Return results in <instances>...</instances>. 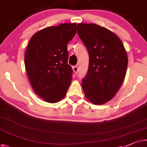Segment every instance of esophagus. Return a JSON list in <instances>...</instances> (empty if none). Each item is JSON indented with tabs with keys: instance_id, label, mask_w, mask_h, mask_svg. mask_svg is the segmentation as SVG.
I'll return each instance as SVG.
<instances>
[{
	"instance_id": "1",
	"label": "esophagus",
	"mask_w": 147,
	"mask_h": 147,
	"mask_svg": "<svg viewBox=\"0 0 147 147\" xmlns=\"http://www.w3.org/2000/svg\"><path fill=\"white\" fill-rule=\"evenodd\" d=\"M73 70H74V71L75 72L76 74H78V67L77 65H76V66H74L73 67Z\"/></svg>"
}]
</instances>
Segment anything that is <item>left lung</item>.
Wrapping results in <instances>:
<instances>
[{
    "label": "left lung",
    "mask_w": 147,
    "mask_h": 147,
    "mask_svg": "<svg viewBox=\"0 0 147 147\" xmlns=\"http://www.w3.org/2000/svg\"><path fill=\"white\" fill-rule=\"evenodd\" d=\"M77 28L89 56L82 88L89 101L101 105L113 98L124 80L128 64L126 50L120 38L105 28L80 23Z\"/></svg>",
    "instance_id": "obj_1"
}]
</instances>
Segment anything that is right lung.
I'll list each match as a JSON object with an SVG mask.
<instances>
[{"label":"right lung","instance_id":"right-lung-1","mask_svg":"<svg viewBox=\"0 0 147 147\" xmlns=\"http://www.w3.org/2000/svg\"><path fill=\"white\" fill-rule=\"evenodd\" d=\"M76 23L45 28L30 40L24 57L27 75L34 91L44 101L57 103L65 96L72 78L67 63L68 42L76 34Z\"/></svg>","mask_w":147,"mask_h":147}]
</instances>
